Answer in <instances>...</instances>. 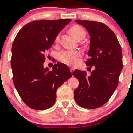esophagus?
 <instances>
[{
    "instance_id": "obj_1",
    "label": "esophagus",
    "mask_w": 133,
    "mask_h": 133,
    "mask_svg": "<svg viewBox=\"0 0 133 133\" xmlns=\"http://www.w3.org/2000/svg\"><path fill=\"white\" fill-rule=\"evenodd\" d=\"M74 69H73V68H70V71H71V72H72L74 71Z\"/></svg>"
}]
</instances>
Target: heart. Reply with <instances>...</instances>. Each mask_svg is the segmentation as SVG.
Here are the masks:
<instances>
[{"instance_id":"obj_1","label":"heart","mask_w":133,"mask_h":133,"mask_svg":"<svg viewBox=\"0 0 133 133\" xmlns=\"http://www.w3.org/2000/svg\"><path fill=\"white\" fill-rule=\"evenodd\" d=\"M69 32L77 41L83 39L86 36V32L82 27L77 25H74L71 27L69 29ZM59 36L56 38V43H59ZM81 54L78 51H62L59 54V59L61 61L69 65L74 66L78 62V59L80 57Z\"/></svg>"}]
</instances>
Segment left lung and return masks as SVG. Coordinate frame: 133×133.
Returning <instances> with one entry per match:
<instances>
[{
	"mask_svg": "<svg viewBox=\"0 0 133 133\" xmlns=\"http://www.w3.org/2000/svg\"><path fill=\"white\" fill-rule=\"evenodd\" d=\"M88 30L90 39L89 59L86 64L94 65L91 75L76 69L72 75L79 85L74 91L76 103L84 108L96 109L108 102L116 89L123 69L121 47L112 30L104 24L92 21L76 20Z\"/></svg>",
	"mask_w": 133,
	"mask_h": 133,
	"instance_id": "obj_1",
	"label": "left lung"
}]
</instances>
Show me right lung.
Segmentation results:
<instances>
[{
    "mask_svg": "<svg viewBox=\"0 0 133 133\" xmlns=\"http://www.w3.org/2000/svg\"><path fill=\"white\" fill-rule=\"evenodd\" d=\"M71 19L37 20L19 30L12 47L13 82L20 97L29 108L48 109L56 102V91L72 77L69 69L57 62L52 71L44 68L45 53L57 34Z\"/></svg>",
    "mask_w": 133,
    "mask_h": 133,
    "instance_id": "obj_1",
    "label": "right lung"
}]
</instances>
